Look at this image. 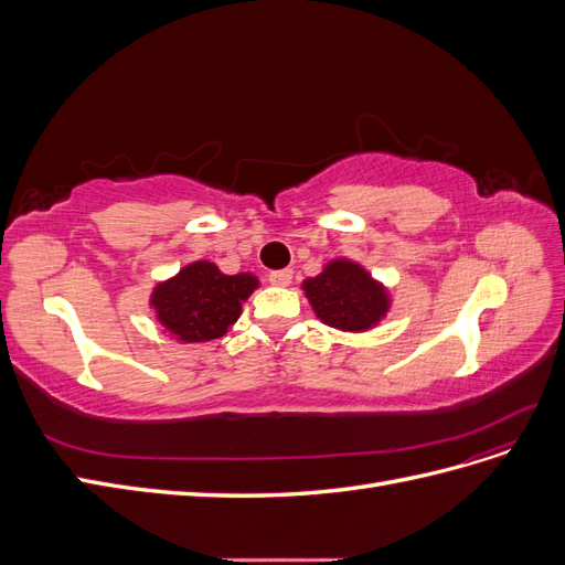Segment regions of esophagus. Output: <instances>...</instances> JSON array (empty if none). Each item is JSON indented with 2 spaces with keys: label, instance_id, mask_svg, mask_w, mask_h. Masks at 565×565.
I'll return each instance as SVG.
<instances>
[{
  "label": "esophagus",
  "instance_id": "obj_1",
  "mask_svg": "<svg viewBox=\"0 0 565 565\" xmlns=\"http://www.w3.org/2000/svg\"><path fill=\"white\" fill-rule=\"evenodd\" d=\"M268 282H270V285H278V287L289 285V282H292V270H289V268L270 270V273H268Z\"/></svg>",
  "mask_w": 565,
  "mask_h": 565
}]
</instances>
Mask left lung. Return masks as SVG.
<instances>
[{
  "label": "left lung",
  "mask_w": 565,
  "mask_h": 565,
  "mask_svg": "<svg viewBox=\"0 0 565 565\" xmlns=\"http://www.w3.org/2000/svg\"><path fill=\"white\" fill-rule=\"evenodd\" d=\"M306 297L324 324L337 330H367L386 313L384 289L351 262H334L303 282Z\"/></svg>",
  "instance_id": "obj_1"
}]
</instances>
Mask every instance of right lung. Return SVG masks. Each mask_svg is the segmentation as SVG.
I'll return each mask as SVG.
<instances>
[{
  "label": "right lung",
  "mask_w": 565,
  "mask_h": 565,
  "mask_svg": "<svg viewBox=\"0 0 565 565\" xmlns=\"http://www.w3.org/2000/svg\"><path fill=\"white\" fill-rule=\"evenodd\" d=\"M254 287L249 273L224 276L214 264L198 262L158 285L150 301L169 332L183 341H210L228 332Z\"/></svg>",
  "instance_id": "add662e5"
}]
</instances>
